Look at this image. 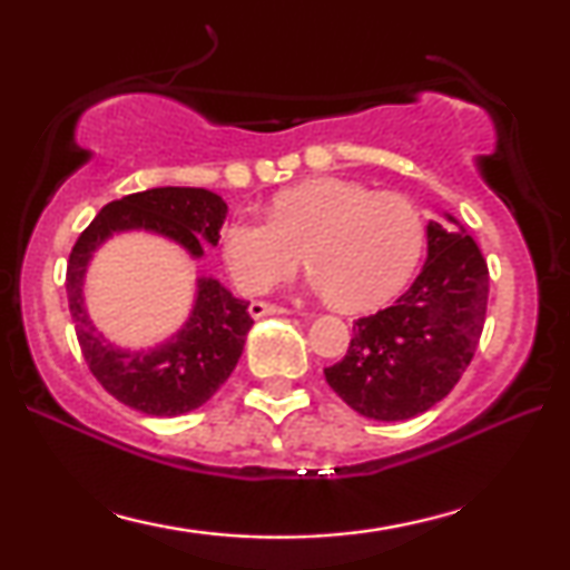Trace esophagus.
Here are the masks:
<instances>
[{
  "mask_svg": "<svg viewBox=\"0 0 570 570\" xmlns=\"http://www.w3.org/2000/svg\"><path fill=\"white\" fill-rule=\"evenodd\" d=\"M248 314H252V318H264V316H285V314H291V311L272 306V303H252Z\"/></svg>",
  "mask_w": 570,
  "mask_h": 570,
  "instance_id": "1",
  "label": "esophagus"
}]
</instances>
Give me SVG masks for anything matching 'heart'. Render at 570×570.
I'll use <instances>...</instances> for the list:
<instances>
[{
    "label": "heart",
    "instance_id": "b5f03b06",
    "mask_svg": "<svg viewBox=\"0 0 570 570\" xmlns=\"http://www.w3.org/2000/svg\"><path fill=\"white\" fill-rule=\"evenodd\" d=\"M225 267L246 293H267L298 269L340 311H373L410 283L423 252V217L410 199L337 176L279 191L269 220L233 217L220 233Z\"/></svg>",
    "mask_w": 570,
    "mask_h": 570
}]
</instances>
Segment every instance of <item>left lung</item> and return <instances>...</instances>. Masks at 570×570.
<instances>
[{"label":"left lung","mask_w":570,"mask_h":570,"mask_svg":"<svg viewBox=\"0 0 570 570\" xmlns=\"http://www.w3.org/2000/svg\"><path fill=\"white\" fill-rule=\"evenodd\" d=\"M425 228L428 256L394 306L357 318L347 355L324 368L342 402L371 420H410L439 404L470 365L488 308V264L454 215Z\"/></svg>","instance_id":"obj_1"}]
</instances>
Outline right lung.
<instances>
[{"mask_svg": "<svg viewBox=\"0 0 570 570\" xmlns=\"http://www.w3.org/2000/svg\"><path fill=\"white\" fill-rule=\"evenodd\" d=\"M228 205L199 186H158L100 209L69 254L67 298L77 340L92 376L121 404L145 415L176 417L205 404L236 368L254 326L248 301L220 279L197 277L194 306L178 330L153 347H121L92 324L85 306V277L92 256L121 233H153L202 259L217 248Z\"/></svg>", "mask_w": 570, "mask_h": 570, "instance_id": "obj_1", "label": "right lung"}]
</instances>
